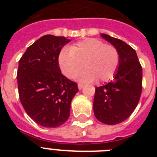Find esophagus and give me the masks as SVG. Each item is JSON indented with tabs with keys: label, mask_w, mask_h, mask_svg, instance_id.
<instances>
[{
	"label": "esophagus",
	"mask_w": 157,
	"mask_h": 157,
	"mask_svg": "<svg viewBox=\"0 0 157 157\" xmlns=\"http://www.w3.org/2000/svg\"><path fill=\"white\" fill-rule=\"evenodd\" d=\"M83 86H84L83 84H81V83L78 84V89H79V90H81V89L83 88Z\"/></svg>",
	"instance_id": "34e87169"
}]
</instances>
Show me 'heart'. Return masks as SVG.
Segmentation results:
<instances>
[{
	"mask_svg": "<svg viewBox=\"0 0 157 157\" xmlns=\"http://www.w3.org/2000/svg\"><path fill=\"white\" fill-rule=\"evenodd\" d=\"M59 68L67 78L72 79L82 67L86 68L79 76L81 81L105 82L114 76L120 63V54L114 45L105 44L96 38H87L63 49L58 57Z\"/></svg>",
	"mask_w": 157,
	"mask_h": 157,
	"instance_id": "b5f03b06",
	"label": "heart"
}]
</instances>
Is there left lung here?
<instances>
[{
  "mask_svg": "<svg viewBox=\"0 0 157 157\" xmlns=\"http://www.w3.org/2000/svg\"><path fill=\"white\" fill-rule=\"evenodd\" d=\"M101 36L118 50L120 63L114 80L95 88L94 112L99 121L117 124L126 120L139 103L143 89V69L131 46L107 34Z\"/></svg>",
  "mask_w": 157,
  "mask_h": 157,
  "instance_id": "8db88e82",
  "label": "left lung"
}]
</instances>
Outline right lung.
<instances>
[{
  "label": "right lung",
  "mask_w": 157,
  "mask_h": 157,
  "mask_svg": "<svg viewBox=\"0 0 157 157\" xmlns=\"http://www.w3.org/2000/svg\"><path fill=\"white\" fill-rule=\"evenodd\" d=\"M64 36L45 35L27 49L18 63L19 99L27 114L37 124L55 128L70 116L77 84L61 73L58 57L68 43Z\"/></svg>",
  "instance_id": "right-lung-1"
}]
</instances>
